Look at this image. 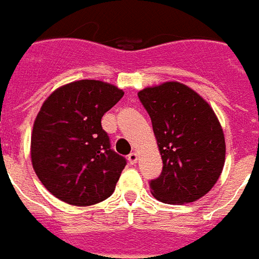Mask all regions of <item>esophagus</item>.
Wrapping results in <instances>:
<instances>
[{
	"label": "esophagus",
	"instance_id": "1",
	"mask_svg": "<svg viewBox=\"0 0 259 259\" xmlns=\"http://www.w3.org/2000/svg\"><path fill=\"white\" fill-rule=\"evenodd\" d=\"M128 161H130V164H135L138 161V154L135 152L134 153H130L128 154Z\"/></svg>",
	"mask_w": 259,
	"mask_h": 259
}]
</instances>
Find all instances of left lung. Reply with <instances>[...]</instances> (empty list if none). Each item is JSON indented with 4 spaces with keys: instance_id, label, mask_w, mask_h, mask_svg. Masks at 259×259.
<instances>
[{
    "instance_id": "obj_1",
    "label": "left lung",
    "mask_w": 259,
    "mask_h": 259,
    "mask_svg": "<svg viewBox=\"0 0 259 259\" xmlns=\"http://www.w3.org/2000/svg\"><path fill=\"white\" fill-rule=\"evenodd\" d=\"M138 98L150 116L163 158L161 174L149 182L153 196L169 204L203 197L225 164V138L214 110L181 82L145 88Z\"/></svg>"
}]
</instances>
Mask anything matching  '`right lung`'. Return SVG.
I'll return each mask as SVG.
<instances>
[{
  "label": "right lung",
  "instance_id": "1",
  "mask_svg": "<svg viewBox=\"0 0 259 259\" xmlns=\"http://www.w3.org/2000/svg\"><path fill=\"white\" fill-rule=\"evenodd\" d=\"M122 95L107 82L80 80L60 87L44 102L34 121L31 163L55 197L92 205L114 192L127 160L111 149L101 121Z\"/></svg>",
  "mask_w": 259,
  "mask_h": 259
}]
</instances>
